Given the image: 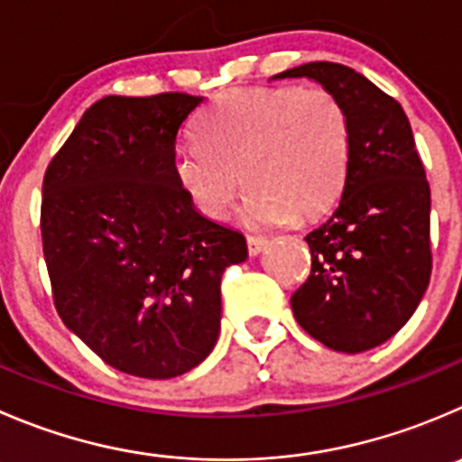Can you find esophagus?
Masks as SVG:
<instances>
[{"label":"esophagus","instance_id":"34e87169","mask_svg":"<svg viewBox=\"0 0 462 462\" xmlns=\"http://www.w3.org/2000/svg\"><path fill=\"white\" fill-rule=\"evenodd\" d=\"M245 241H248V253L253 254V257H254V254L262 253V250L266 248V244H268V241L263 239V236H257V235H250Z\"/></svg>","mask_w":462,"mask_h":462}]
</instances>
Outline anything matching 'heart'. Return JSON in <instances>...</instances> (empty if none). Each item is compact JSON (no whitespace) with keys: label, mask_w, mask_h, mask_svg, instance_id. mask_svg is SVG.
Returning a JSON list of instances; mask_svg holds the SVG:
<instances>
[{"label":"heart","mask_w":462,"mask_h":462,"mask_svg":"<svg viewBox=\"0 0 462 462\" xmlns=\"http://www.w3.org/2000/svg\"><path fill=\"white\" fill-rule=\"evenodd\" d=\"M196 135L200 144L173 155V176L212 221L227 217L241 182L253 226L320 217L345 187L350 117L322 85L232 89L203 112Z\"/></svg>","instance_id":"b5f03b06"}]
</instances>
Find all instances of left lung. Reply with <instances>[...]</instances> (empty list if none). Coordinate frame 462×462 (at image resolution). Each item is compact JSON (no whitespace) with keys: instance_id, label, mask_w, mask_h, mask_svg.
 <instances>
[{"instance_id":"obj_1","label":"left lung","mask_w":462,"mask_h":462,"mask_svg":"<svg viewBox=\"0 0 462 462\" xmlns=\"http://www.w3.org/2000/svg\"><path fill=\"white\" fill-rule=\"evenodd\" d=\"M318 80L350 117V167L338 205L304 241L311 273L291 298L295 320L329 350H373L406 325L431 277V189L400 103L338 62L277 79Z\"/></svg>"}]
</instances>
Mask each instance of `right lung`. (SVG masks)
I'll list each match as a JSON object with an SVG mask.
<instances>
[{"label": "right lung", "instance_id": "add662e5", "mask_svg": "<svg viewBox=\"0 0 462 462\" xmlns=\"http://www.w3.org/2000/svg\"><path fill=\"white\" fill-rule=\"evenodd\" d=\"M203 97H106L42 180L40 232L60 320L107 365L142 379L189 373L221 329V277L241 232L200 217L173 176Z\"/></svg>", "mask_w": 462, "mask_h": 462}]
</instances>
